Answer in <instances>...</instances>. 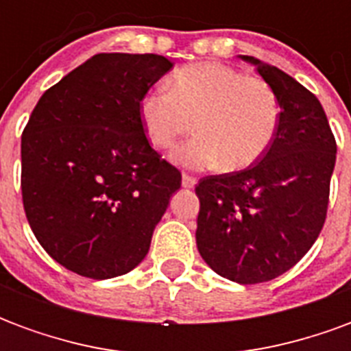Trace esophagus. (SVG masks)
Returning a JSON list of instances; mask_svg holds the SVG:
<instances>
[{
    "mask_svg": "<svg viewBox=\"0 0 351 351\" xmlns=\"http://www.w3.org/2000/svg\"><path fill=\"white\" fill-rule=\"evenodd\" d=\"M195 184H197V180H195L193 176L186 175V173H184V175H182V186H184V188H193Z\"/></svg>",
    "mask_w": 351,
    "mask_h": 351,
    "instance_id": "esophagus-1",
    "label": "esophagus"
}]
</instances>
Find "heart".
<instances>
[{
  "instance_id": "1",
  "label": "heart",
  "mask_w": 351,
  "mask_h": 351,
  "mask_svg": "<svg viewBox=\"0 0 351 351\" xmlns=\"http://www.w3.org/2000/svg\"><path fill=\"white\" fill-rule=\"evenodd\" d=\"M280 114L278 95L267 80L216 62L180 67L171 77V92L152 88L138 101L143 130L160 150L197 130L173 154L176 163L191 169L254 165L276 137Z\"/></svg>"
}]
</instances>
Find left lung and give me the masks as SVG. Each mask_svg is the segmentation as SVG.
<instances>
[{
    "label": "left lung",
    "instance_id": "obj_1",
    "mask_svg": "<svg viewBox=\"0 0 351 351\" xmlns=\"http://www.w3.org/2000/svg\"><path fill=\"white\" fill-rule=\"evenodd\" d=\"M280 101L276 137L244 171L201 178L197 250L220 276L269 282L289 271L324 228L337 143L322 103L293 77L254 56Z\"/></svg>",
    "mask_w": 351,
    "mask_h": 351
}]
</instances>
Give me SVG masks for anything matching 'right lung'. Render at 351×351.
<instances>
[{
  "instance_id": "1",
  "label": "right lung",
  "mask_w": 351,
  "mask_h": 351,
  "mask_svg": "<svg viewBox=\"0 0 351 351\" xmlns=\"http://www.w3.org/2000/svg\"><path fill=\"white\" fill-rule=\"evenodd\" d=\"M173 67L95 54L43 93L22 133V201L50 258L93 280L135 269L182 175L154 150L138 101Z\"/></svg>"
}]
</instances>
